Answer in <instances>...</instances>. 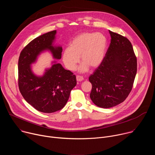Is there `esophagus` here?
<instances>
[{
  "label": "esophagus",
  "mask_w": 155,
  "mask_h": 155,
  "mask_svg": "<svg viewBox=\"0 0 155 155\" xmlns=\"http://www.w3.org/2000/svg\"><path fill=\"white\" fill-rule=\"evenodd\" d=\"M76 78H77V80L78 81H81L82 80H83V77L81 75H77Z\"/></svg>",
  "instance_id": "1"
}]
</instances>
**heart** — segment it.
Returning a JSON list of instances; mask_svg holds the SVG:
<instances>
[{
    "mask_svg": "<svg viewBox=\"0 0 155 155\" xmlns=\"http://www.w3.org/2000/svg\"><path fill=\"white\" fill-rule=\"evenodd\" d=\"M106 45L105 37L100 33H81L72 40L70 47L64 50L63 62L69 70L74 71L80 57L83 64L80 71H86L89 66L96 68L104 57Z\"/></svg>",
    "mask_w": 155,
    "mask_h": 155,
    "instance_id": "obj_1",
    "label": "heart"
}]
</instances>
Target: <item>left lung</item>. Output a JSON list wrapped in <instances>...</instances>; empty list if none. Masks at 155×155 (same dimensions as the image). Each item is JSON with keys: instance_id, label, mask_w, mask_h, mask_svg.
I'll return each mask as SVG.
<instances>
[{"instance_id": "1", "label": "left lung", "mask_w": 155, "mask_h": 155, "mask_svg": "<svg viewBox=\"0 0 155 155\" xmlns=\"http://www.w3.org/2000/svg\"><path fill=\"white\" fill-rule=\"evenodd\" d=\"M111 41L105 57L89 77L92 84L90 98L101 108L123 102L129 96L137 73V58L130 41L109 31Z\"/></svg>"}]
</instances>
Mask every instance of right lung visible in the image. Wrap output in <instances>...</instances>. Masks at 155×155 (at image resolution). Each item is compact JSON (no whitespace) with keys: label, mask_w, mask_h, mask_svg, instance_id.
Wrapping results in <instances>:
<instances>
[{"label":"right lung","mask_w":155,"mask_h":155,"mask_svg":"<svg viewBox=\"0 0 155 155\" xmlns=\"http://www.w3.org/2000/svg\"><path fill=\"white\" fill-rule=\"evenodd\" d=\"M56 31L44 34L32 40L21 51L18 60V86L24 99L41 112L51 114L61 110L77 84L76 77L55 63L42 77L35 75L31 69L37 56L49 50L53 58H61L62 48L53 47Z\"/></svg>","instance_id":"add662e5"}]
</instances>
